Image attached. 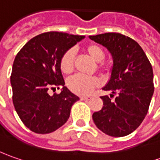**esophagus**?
Listing matches in <instances>:
<instances>
[{
    "mask_svg": "<svg viewBox=\"0 0 160 160\" xmlns=\"http://www.w3.org/2000/svg\"><path fill=\"white\" fill-rule=\"evenodd\" d=\"M81 100H84V101H88V100H91L92 99V97H80Z\"/></svg>",
    "mask_w": 160,
    "mask_h": 160,
    "instance_id": "1",
    "label": "esophagus"
}]
</instances>
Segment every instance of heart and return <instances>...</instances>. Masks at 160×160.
<instances>
[{
  "mask_svg": "<svg viewBox=\"0 0 160 160\" xmlns=\"http://www.w3.org/2000/svg\"><path fill=\"white\" fill-rule=\"evenodd\" d=\"M88 56H89L95 62H97V68L102 73L110 72L112 64L103 62L105 57L104 49L101 46L91 43L87 45L84 48ZM75 63V53L73 49H68L62 55L59 60V67L64 74H70L73 72ZM67 86L70 90L77 95L85 96L88 95L95 88L100 86V80L97 77H88L81 74H76L67 80Z\"/></svg>",
  "mask_w": 160,
  "mask_h": 160,
  "instance_id": "heart-1",
  "label": "heart"
}]
</instances>
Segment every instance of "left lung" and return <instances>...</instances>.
<instances>
[{
	"instance_id": "8db88e82",
	"label": "left lung",
	"mask_w": 160,
	"mask_h": 160,
	"mask_svg": "<svg viewBox=\"0 0 160 160\" xmlns=\"http://www.w3.org/2000/svg\"><path fill=\"white\" fill-rule=\"evenodd\" d=\"M111 52L113 66L111 79L102 89L112 91V101L101 97L102 108L93 113V120L104 134L122 137L135 131L148 112L154 92L152 66L137 42L118 32L89 36Z\"/></svg>"
}]
</instances>
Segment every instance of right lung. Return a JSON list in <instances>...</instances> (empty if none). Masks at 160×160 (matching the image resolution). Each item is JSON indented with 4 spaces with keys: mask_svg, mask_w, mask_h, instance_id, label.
<instances>
[{
    "mask_svg": "<svg viewBox=\"0 0 160 160\" xmlns=\"http://www.w3.org/2000/svg\"><path fill=\"white\" fill-rule=\"evenodd\" d=\"M82 39L84 36L61 32H43L17 54L10 76L12 100L20 119L31 131L52 133L68 120L71 108L80 98L64 87L59 60ZM60 87V94H48Z\"/></svg>",
    "mask_w": 160,
    "mask_h": 160,
    "instance_id": "obj_1",
    "label": "right lung"
}]
</instances>
